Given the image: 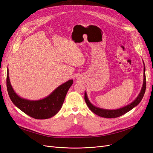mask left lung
I'll return each instance as SVG.
<instances>
[{"instance_id": "8db88e82", "label": "left lung", "mask_w": 153, "mask_h": 153, "mask_svg": "<svg viewBox=\"0 0 153 153\" xmlns=\"http://www.w3.org/2000/svg\"><path fill=\"white\" fill-rule=\"evenodd\" d=\"M145 65L144 66V80H143V87L141 88L140 92L137 96V97L135 98L132 103L128 104V105L123 106L122 108L116 109V110H107V109H103L99 108V107L93 105L91 102H90L87 93L85 91L84 93V100H85L86 103L89 107V108L91 110L94 114L97 115L100 117H104V118H116L120 116H122L124 115L130 110H131L132 108H134L135 106H137L139 103L142 100L145 91H146V74H145Z\"/></svg>"}]
</instances>
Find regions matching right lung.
Here are the masks:
<instances>
[{
	"label": "right lung",
	"instance_id": "add662e5",
	"mask_svg": "<svg viewBox=\"0 0 153 153\" xmlns=\"http://www.w3.org/2000/svg\"><path fill=\"white\" fill-rule=\"evenodd\" d=\"M7 72V89L9 97L16 106L25 114L36 119H47L55 115L62 108L68 90L72 86L73 80H69L61 84L48 97L39 100L22 98L16 93L11 86Z\"/></svg>",
	"mask_w": 153,
	"mask_h": 153
}]
</instances>
